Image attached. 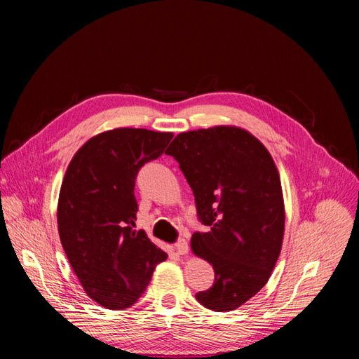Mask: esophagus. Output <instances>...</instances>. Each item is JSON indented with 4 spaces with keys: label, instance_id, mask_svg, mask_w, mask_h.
Returning <instances> with one entry per match:
<instances>
[{
    "label": "esophagus",
    "instance_id": "34e87169",
    "mask_svg": "<svg viewBox=\"0 0 359 359\" xmlns=\"http://www.w3.org/2000/svg\"><path fill=\"white\" fill-rule=\"evenodd\" d=\"M175 247H177L178 255H187L189 253V244H187L186 240H182V238L175 244Z\"/></svg>",
    "mask_w": 359,
    "mask_h": 359
}]
</instances>
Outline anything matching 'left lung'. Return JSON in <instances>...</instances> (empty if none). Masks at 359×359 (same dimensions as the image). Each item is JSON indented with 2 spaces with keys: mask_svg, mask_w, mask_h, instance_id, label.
Wrapping results in <instances>:
<instances>
[{
  "mask_svg": "<svg viewBox=\"0 0 359 359\" xmlns=\"http://www.w3.org/2000/svg\"><path fill=\"white\" fill-rule=\"evenodd\" d=\"M166 154L194 194L208 232L191 236V252L211 264L212 287L196 299L214 311L241 307L269 280L285 235V201L269 151L247 130L215 126L180 133Z\"/></svg>",
  "mask_w": 359,
  "mask_h": 359,
  "instance_id": "obj_1",
  "label": "left lung"
}]
</instances>
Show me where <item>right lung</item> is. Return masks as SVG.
I'll list each match as a JSON object with an SVG mask.
<instances>
[{
	"label": "right lung",
	"instance_id": "add662e5",
	"mask_svg": "<svg viewBox=\"0 0 359 359\" xmlns=\"http://www.w3.org/2000/svg\"><path fill=\"white\" fill-rule=\"evenodd\" d=\"M172 137L147 128L107 130L86 140L67 166L57 208L60 240L85 293L104 309L135 304L168 257L135 229V181Z\"/></svg>",
	"mask_w": 359,
	"mask_h": 359
}]
</instances>
